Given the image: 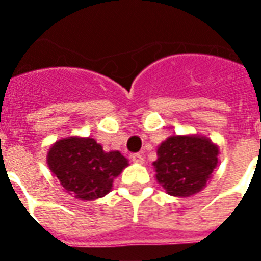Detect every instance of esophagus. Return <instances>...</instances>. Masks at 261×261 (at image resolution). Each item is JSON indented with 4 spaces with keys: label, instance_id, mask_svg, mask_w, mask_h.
Wrapping results in <instances>:
<instances>
[{
    "label": "esophagus",
    "instance_id": "obj_1",
    "mask_svg": "<svg viewBox=\"0 0 261 261\" xmlns=\"http://www.w3.org/2000/svg\"><path fill=\"white\" fill-rule=\"evenodd\" d=\"M131 160L135 164H143V161H145V159H143V155L141 153H134V154L131 155Z\"/></svg>",
    "mask_w": 261,
    "mask_h": 261
}]
</instances>
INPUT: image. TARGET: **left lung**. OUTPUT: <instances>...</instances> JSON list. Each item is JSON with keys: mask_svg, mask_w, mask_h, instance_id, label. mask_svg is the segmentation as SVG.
Listing matches in <instances>:
<instances>
[{"mask_svg": "<svg viewBox=\"0 0 261 261\" xmlns=\"http://www.w3.org/2000/svg\"><path fill=\"white\" fill-rule=\"evenodd\" d=\"M218 146L206 137L173 135L157 149L155 178L172 196L202 191L218 164Z\"/></svg>", "mask_w": 261, "mask_h": 261, "instance_id": "1", "label": "left lung"}]
</instances>
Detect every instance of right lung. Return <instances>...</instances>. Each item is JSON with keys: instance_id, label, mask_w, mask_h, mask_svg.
<instances>
[{"instance_id": "1", "label": "right lung", "mask_w": 261, "mask_h": 261, "mask_svg": "<svg viewBox=\"0 0 261 261\" xmlns=\"http://www.w3.org/2000/svg\"><path fill=\"white\" fill-rule=\"evenodd\" d=\"M47 164L67 194L94 200L110 192L128 161L118 150L106 153L93 138L69 137L50 147Z\"/></svg>"}]
</instances>
